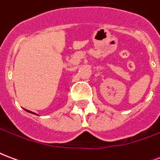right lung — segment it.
I'll return each instance as SVG.
<instances>
[{
  "mask_svg": "<svg viewBox=\"0 0 160 160\" xmlns=\"http://www.w3.org/2000/svg\"><path fill=\"white\" fill-rule=\"evenodd\" d=\"M23 109H24V108H23ZM25 110V111H26V112H29V113H32V114H34V115H38V114H37V113H35V112H31V111H28V110H27V109H24Z\"/></svg>",
  "mask_w": 160,
  "mask_h": 160,
  "instance_id": "1",
  "label": "right lung"
}]
</instances>
